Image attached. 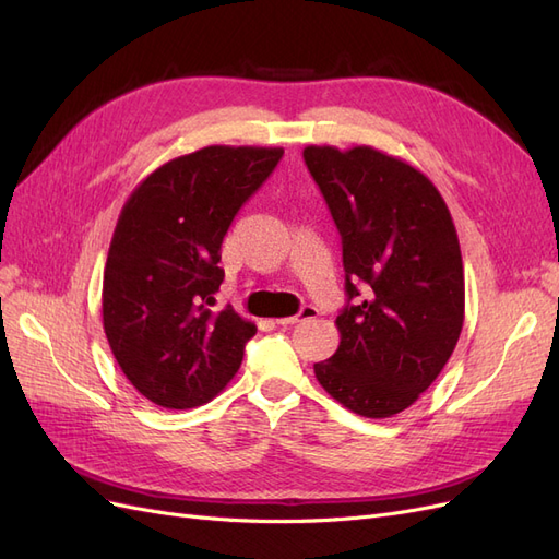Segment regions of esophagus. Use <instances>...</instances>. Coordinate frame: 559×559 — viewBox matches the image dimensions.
<instances>
[{"label": "esophagus", "instance_id": "1", "mask_svg": "<svg viewBox=\"0 0 559 559\" xmlns=\"http://www.w3.org/2000/svg\"><path fill=\"white\" fill-rule=\"evenodd\" d=\"M317 317V308H312V306H306L302 308L298 314H294V317H282V319H277V324L280 326H294V324H298V321H306V319H314Z\"/></svg>", "mask_w": 559, "mask_h": 559}]
</instances>
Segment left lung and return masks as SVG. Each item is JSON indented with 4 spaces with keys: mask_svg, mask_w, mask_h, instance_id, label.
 <instances>
[{
    "mask_svg": "<svg viewBox=\"0 0 559 559\" xmlns=\"http://www.w3.org/2000/svg\"><path fill=\"white\" fill-rule=\"evenodd\" d=\"M302 158L341 230L345 289L357 298L337 314L341 345L314 376L352 413L399 415L441 376L464 326L450 210L425 173L373 146L310 144Z\"/></svg>",
    "mask_w": 559,
    "mask_h": 559,
    "instance_id": "1",
    "label": "left lung"
}]
</instances>
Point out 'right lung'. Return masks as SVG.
<instances>
[{"label":"right lung","mask_w":559,"mask_h":559,"mask_svg":"<svg viewBox=\"0 0 559 559\" xmlns=\"http://www.w3.org/2000/svg\"><path fill=\"white\" fill-rule=\"evenodd\" d=\"M280 146L212 144L144 177L118 214L103 282V324L123 376L151 403H210L238 373L253 321L210 306L222 242Z\"/></svg>","instance_id":"1"}]
</instances>
